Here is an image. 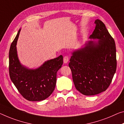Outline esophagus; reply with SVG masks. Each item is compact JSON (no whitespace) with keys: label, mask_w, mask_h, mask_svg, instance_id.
<instances>
[{"label":"esophagus","mask_w":124,"mask_h":124,"mask_svg":"<svg viewBox=\"0 0 124 124\" xmlns=\"http://www.w3.org/2000/svg\"><path fill=\"white\" fill-rule=\"evenodd\" d=\"M68 60H69V58H68V57L67 56L64 57V58H63V62H64V63H65V64L67 63L68 62Z\"/></svg>","instance_id":"esophagus-1"}]
</instances>
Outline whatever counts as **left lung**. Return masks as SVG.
Segmentation results:
<instances>
[{
    "label": "left lung",
    "instance_id": "8db88e82",
    "mask_svg": "<svg viewBox=\"0 0 124 124\" xmlns=\"http://www.w3.org/2000/svg\"><path fill=\"white\" fill-rule=\"evenodd\" d=\"M95 23L90 40L72 52L69 63L75 87L85 95L105 91L116 70L115 41L101 20Z\"/></svg>",
    "mask_w": 124,
    "mask_h": 124
}]
</instances>
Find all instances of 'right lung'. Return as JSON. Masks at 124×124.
Instances as JSON below:
<instances>
[{
    "mask_svg": "<svg viewBox=\"0 0 124 124\" xmlns=\"http://www.w3.org/2000/svg\"><path fill=\"white\" fill-rule=\"evenodd\" d=\"M21 29L9 50V75L19 93L29 101L46 99L52 93L56 83L57 72L61 68L63 56L46 61L35 69L29 68L20 62L16 44Z\"/></svg>",
    "mask_w": 124,
    "mask_h": 124,
    "instance_id": "obj_1",
    "label": "right lung"
}]
</instances>
